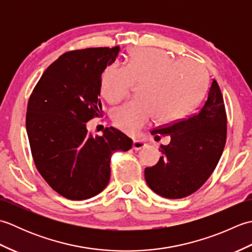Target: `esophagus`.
I'll use <instances>...</instances> for the list:
<instances>
[{"label": "esophagus", "mask_w": 252, "mask_h": 252, "mask_svg": "<svg viewBox=\"0 0 252 252\" xmlns=\"http://www.w3.org/2000/svg\"><path fill=\"white\" fill-rule=\"evenodd\" d=\"M146 147V144L143 141H134L133 142V149L134 151H140V149Z\"/></svg>", "instance_id": "esophagus-1"}]
</instances>
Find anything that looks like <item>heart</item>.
<instances>
[{
	"mask_svg": "<svg viewBox=\"0 0 252 252\" xmlns=\"http://www.w3.org/2000/svg\"><path fill=\"white\" fill-rule=\"evenodd\" d=\"M207 70L191 58H175L165 51L138 47L130 52L126 66L110 63L100 80L101 96L119 103L142 83L140 98L132 99L112 112V122L123 132L135 134L156 116L165 122L184 115L200 99L207 85Z\"/></svg>",
	"mask_w": 252,
	"mask_h": 252,
	"instance_id": "heart-1",
	"label": "heart"
}]
</instances>
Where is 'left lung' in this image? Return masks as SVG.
I'll list each match as a JSON object with an SVG mask.
<instances>
[{
  "label": "left lung",
  "mask_w": 252,
  "mask_h": 252,
  "mask_svg": "<svg viewBox=\"0 0 252 252\" xmlns=\"http://www.w3.org/2000/svg\"><path fill=\"white\" fill-rule=\"evenodd\" d=\"M226 123L221 90L212 79L199 111L152 131L158 137L170 135L171 141L160 146L162 157L158 163L145 169L151 189L169 199H180L199 189L221 158L226 142Z\"/></svg>",
  "instance_id": "1"
}]
</instances>
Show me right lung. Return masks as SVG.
<instances>
[{
    "label": "right lung",
    "mask_w": 252,
    "mask_h": 252,
    "mask_svg": "<svg viewBox=\"0 0 252 252\" xmlns=\"http://www.w3.org/2000/svg\"><path fill=\"white\" fill-rule=\"evenodd\" d=\"M119 46L67 52L50 65L32 91L26 127L35 167L53 189L71 200L96 196L110 179L115 152L132 140L115 127L92 136L87 122L103 117L101 73L116 61Z\"/></svg>",
    "instance_id": "1"
}]
</instances>
